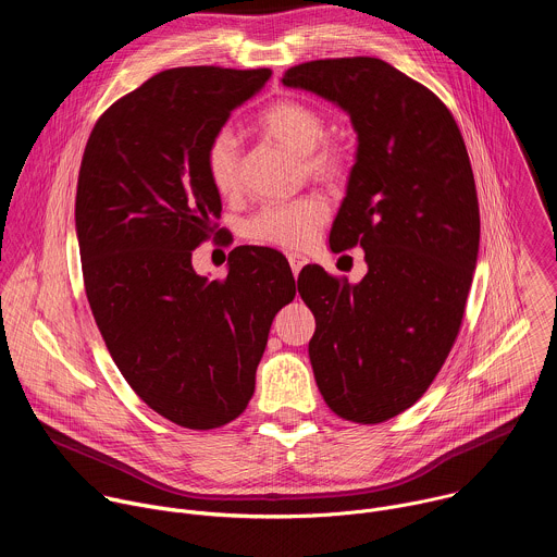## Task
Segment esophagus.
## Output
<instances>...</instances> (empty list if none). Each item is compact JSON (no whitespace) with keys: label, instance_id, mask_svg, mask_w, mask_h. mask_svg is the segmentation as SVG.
Segmentation results:
<instances>
[{"label":"esophagus","instance_id":"34e87169","mask_svg":"<svg viewBox=\"0 0 557 557\" xmlns=\"http://www.w3.org/2000/svg\"><path fill=\"white\" fill-rule=\"evenodd\" d=\"M288 264H290L293 273H295V275H299V271L308 264V258H306V256H301V253H288Z\"/></svg>","mask_w":557,"mask_h":557}]
</instances>
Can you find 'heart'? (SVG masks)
Instances as JSON below:
<instances>
[{
	"label": "heart",
	"instance_id": "heart-1",
	"mask_svg": "<svg viewBox=\"0 0 557 557\" xmlns=\"http://www.w3.org/2000/svg\"><path fill=\"white\" fill-rule=\"evenodd\" d=\"M260 127L304 156V168L320 181H337L344 174L346 158L335 145H326V121L314 108L301 101H277L260 114ZM209 181L222 196H231L240 183V140L231 132H218L205 151ZM329 218V205L320 196H306L293 202L267 205L247 224L249 237L262 245L282 249H304L312 245L320 226Z\"/></svg>",
	"mask_w": 557,
	"mask_h": 557
}]
</instances>
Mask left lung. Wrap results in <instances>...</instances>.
Instances as JSON below:
<instances>
[{
	"instance_id": "obj_1",
	"label": "left lung",
	"mask_w": 557,
	"mask_h": 557,
	"mask_svg": "<svg viewBox=\"0 0 557 557\" xmlns=\"http://www.w3.org/2000/svg\"><path fill=\"white\" fill-rule=\"evenodd\" d=\"M282 84L322 97L357 134L331 249L361 245L368 273L301 269L314 314L308 355L329 408L383 423L414 406L458 335L479 260L481 213L460 129L436 95L374 57L320 59Z\"/></svg>"
}]
</instances>
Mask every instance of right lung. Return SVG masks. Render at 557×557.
<instances>
[{"label": "right lung", "mask_w": 557, "mask_h": 557, "mask_svg": "<svg viewBox=\"0 0 557 557\" xmlns=\"http://www.w3.org/2000/svg\"><path fill=\"white\" fill-rule=\"evenodd\" d=\"M269 78V67L158 72L97 121L78 172L74 226L95 322L132 389L189 430L245 412L273 317L295 297L273 249H233L224 280L191 264L222 211L207 145Z\"/></svg>", "instance_id": "obj_1"}]
</instances>
